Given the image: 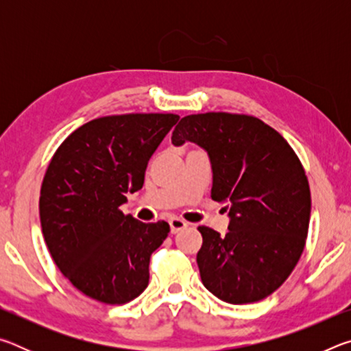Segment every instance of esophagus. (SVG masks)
<instances>
[{
  "instance_id": "34e87169",
  "label": "esophagus",
  "mask_w": 351,
  "mask_h": 351,
  "mask_svg": "<svg viewBox=\"0 0 351 351\" xmlns=\"http://www.w3.org/2000/svg\"><path fill=\"white\" fill-rule=\"evenodd\" d=\"M170 229H171V234H178L180 232V230H182V229H186L187 228V223L184 221V219H181V218H171L170 219Z\"/></svg>"
}]
</instances>
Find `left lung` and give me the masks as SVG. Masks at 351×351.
<instances>
[{
	"label": "left lung",
	"instance_id": "8db88e82",
	"mask_svg": "<svg viewBox=\"0 0 351 351\" xmlns=\"http://www.w3.org/2000/svg\"><path fill=\"white\" fill-rule=\"evenodd\" d=\"M209 153L213 201L229 204V232L199 226L204 287L228 304L258 302L289 277L304 252L311 192L299 156L260 119L235 112L182 117L171 134Z\"/></svg>",
	"mask_w": 351,
	"mask_h": 351
}]
</instances>
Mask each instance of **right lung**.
<instances>
[{
  "label": "right lung",
  "instance_id": "1",
  "mask_svg": "<svg viewBox=\"0 0 351 351\" xmlns=\"http://www.w3.org/2000/svg\"><path fill=\"white\" fill-rule=\"evenodd\" d=\"M180 116L132 112L97 117L52 156L40 190V221L62 274L91 299L123 305L147 288L150 257L170 232L121 210L144 186L148 159Z\"/></svg>",
  "mask_w": 351,
  "mask_h": 351
}]
</instances>
